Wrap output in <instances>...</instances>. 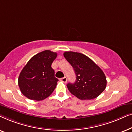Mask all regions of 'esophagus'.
<instances>
[{
	"mask_svg": "<svg viewBox=\"0 0 132 132\" xmlns=\"http://www.w3.org/2000/svg\"><path fill=\"white\" fill-rule=\"evenodd\" d=\"M60 81H61V82H62L66 83L67 81V79L66 77H62V78H61L60 79Z\"/></svg>",
	"mask_w": 132,
	"mask_h": 132,
	"instance_id": "obj_1",
	"label": "esophagus"
}]
</instances>
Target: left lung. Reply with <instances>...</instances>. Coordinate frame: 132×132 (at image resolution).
<instances>
[{
    "label": "left lung",
    "instance_id": "1",
    "mask_svg": "<svg viewBox=\"0 0 132 132\" xmlns=\"http://www.w3.org/2000/svg\"><path fill=\"white\" fill-rule=\"evenodd\" d=\"M64 56L75 70L76 80L67 85L72 94L80 100L96 98L105 89L106 78L102 70L89 57L80 53L64 52Z\"/></svg>",
    "mask_w": 132,
    "mask_h": 132
}]
</instances>
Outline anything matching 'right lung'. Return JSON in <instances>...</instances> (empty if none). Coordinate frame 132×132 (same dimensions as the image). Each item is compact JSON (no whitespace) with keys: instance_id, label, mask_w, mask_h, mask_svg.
Here are the masks:
<instances>
[{"instance_id":"obj_1","label":"right lung","mask_w":132,"mask_h":132,"mask_svg":"<svg viewBox=\"0 0 132 132\" xmlns=\"http://www.w3.org/2000/svg\"><path fill=\"white\" fill-rule=\"evenodd\" d=\"M56 52L44 50L34 55L21 70L18 84L21 93L30 100L40 101L48 97L56 86L52 64Z\"/></svg>"}]
</instances>
